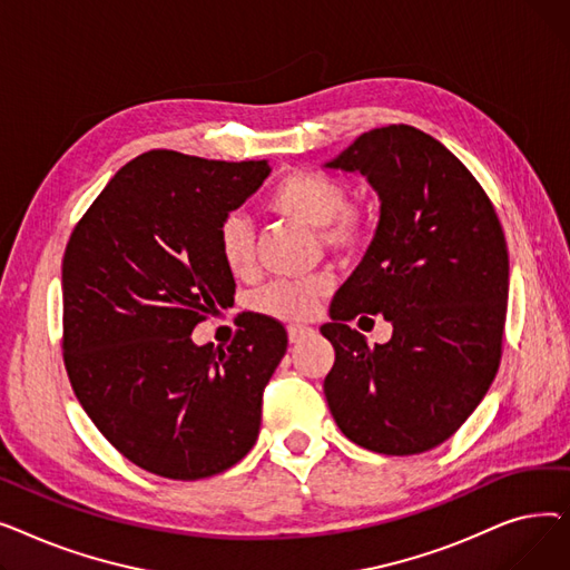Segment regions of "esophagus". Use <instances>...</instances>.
<instances>
[{
	"label": "esophagus",
	"mask_w": 570,
	"mask_h": 570,
	"mask_svg": "<svg viewBox=\"0 0 570 570\" xmlns=\"http://www.w3.org/2000/svg\"><path fill=\"white\" fill-rule=\"evenodd\" d=\"M314 331L312 327H303V325H291L288 327V342L291 344H297V342H303L305 337H309Z\"/></svg>",
	"instance_id": "1"
}]
</instances>
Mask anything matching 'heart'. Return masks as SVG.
Here are the masks:
<instances>
[{"mask_svg": "<svg viewBox=\"0 0 570 570\" xmlns=\"http://www.w3.org/2000/svg\"><path fill=\"white\" fill-rule=\"evenodd\" d=\"M346 187L337 177L316 170H293L282 177L269 191L267 209L286 219L318 228L323 245L355 256L370 247L376 219L367 205L348 203ZM217 252L226 269L235 277H245L254 267V230L249 222L230 213L217 226ZM331 288L325 275H314L297 282H275L265 286L254 301V307L282 321H305L316 312L318 297Z\"/></svg>", "mask_w": 570, "mask_h": 570, "instance_id": "b5f03b06", "label": "heart"}]
</instances>
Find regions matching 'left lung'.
I'll return each mask as SVG.
<instances>
[{
  "instance_id": "8db88e82",
  "label": "left lung",
  "mask_w": 570,
  "mask_h": 570,
  "mask_svg": "<svg viewBox=\"0 0 570 570\" xmlns=\"http://www.w3.org/2000/svg\"><path fill=\"white\" fill-rule=\"evenodd\" d=\"M325 168L361 173L381 200L372 245L342 284L323 337L335 365L323 393L337 428L383 455L451 439L497 376L508 249L494 205L469 168L409 125L357 136ZM383 313L391 343L367 347L345 325Z\"/></svg>"
}]
</instances>
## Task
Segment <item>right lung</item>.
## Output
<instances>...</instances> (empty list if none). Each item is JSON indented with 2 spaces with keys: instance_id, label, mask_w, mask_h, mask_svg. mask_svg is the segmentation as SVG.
I'll return each instance as SVG.
<instances>
[{
  "instance_id": "add662e5",
  "label": "right lung",
  "mask_w": 570,
  "mask_h": 570,
  "mask_svg": "<svg viewBox=\"0 0 570 570\" xmlns=\"http://www.w3.org/2000/svg\"><path fill=\"white\" fill-rule=\"evenodd\" d=\"M269 175L267 161L153 149L119 168L76 224L62 261L65 365L99 432L173 481L230 469L256 443L263 391L286 353L275 318L228 346L191 340L233 301L219 222Z\"/></svg>"
}]
</instances>
